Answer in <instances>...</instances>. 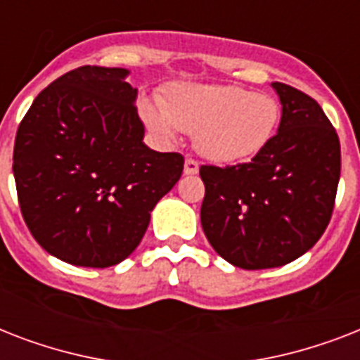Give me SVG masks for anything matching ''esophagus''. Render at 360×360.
Here are the masks:
<instances>
[{"label": "esophagus", "instance_id": "esophagus-1", "mask_svg": "<svg viewBox=\"0 0 360 360\" xmlns=\"http://www.w3.org/2000/svg\"><path fill=\"white\" fill-rule=\"evenodd\" d=\"M198 169H200V164H198V160H194V158H191V157H186L185 174L186 175H194V174H198Z\"/></svg>", "mask_w": 360, "mask_h": 360}]
</instances>
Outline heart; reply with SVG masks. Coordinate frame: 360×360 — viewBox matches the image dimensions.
Segmentation results:
<instances>
[{"instance_id":"obj_1","label":"heart","mask_w":360,"mask_h":360,"mask_svg":"<svg viewBox=\"0 0 360 360\" xmlns=\"http://www.w3.org/2000/svg\"><path fill=\"white\" fill-rule=\"evenodd\" d=\"M149 129L164 140L177 130L196 134L203 157L219 164L248 160L273 140L282 106L273 95L239 86H179L164 108H143Z\"/></svg>"}]
</instances>
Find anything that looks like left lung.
I'll list each match as a JSON object with an SVG mask.
<instances>
[{
	"instance_id": "1",
	"label": "left lung",
	"mask_w": 360,
	"mask_h": 360,
	"mask_svg": "<svg viewBox=\"0 0 360 360\" xmlns=\"http://www.w3.org/2000/svg\"><path fill=\"white\" fill-rule=\"evenodd\" d=\"M278 132L250 162L203 164L202 228L240 269L280 267L308 252L329 226L340 181V140L310 95L273 82Z\"/></svg>"
}]
</instances>
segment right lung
<instances>
[{
    "mask_svg": "<svg viewBox=\"0 0 360 360\" xmlns=\"http://www.w3.org/2000/svg\"><path fill=\"white\" fill-rule=\"evenodd\" d=\"M127 69L84 65L44 87L16 130L13 172L31 236L72 265L129 257L183 174L179 153L143 143Z\"/></svg>",
    "mask_w": 360,
    "mask_h": 360,
    "instance_id": "1",
    "label": "right lung"
}]
</instances>
